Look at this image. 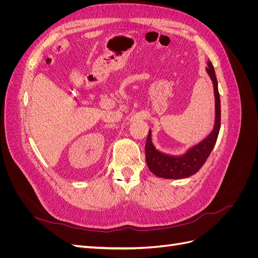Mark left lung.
Returning a JSON list of instances; mask_svg holds the SVG:
<instances>
[{
	"mask_svg": "<svg viewBox=\"0 0 258 258\" xmlns=\"http://www.w3.org/2000/svg\"><path fill=\"white\" fill-rule=\"evenodd\" d=\"M207 73L213 83L214 98H215V124L212 132L200 143L190 147L184 155L172 156L161 153L156 150L152 142V131H148V137L145 144L146 163L151 172L156 176L167 179H181L189 177L197 173L204 166L208 157L212 152L216 143L218 132L221 128V99L218 93L217 80L214 68L208 62Z\"/></svg>",
	"mask_w": 258,
	"mask_h": 258,
	"instance_id": "left-lung-1",
	"label": "left lung"
}]
</instances>
